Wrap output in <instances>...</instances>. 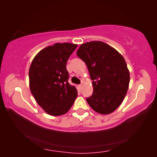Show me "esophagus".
Here are the masks:
<instances>
[{
	"instance_id": "obj_1",
	"label": "esophagus",
	"mask_w": 157,
	"mask_h": 157,
	"mask_svg": "<svg viewBox=\"0 0 157 157\" xmlns=\"http://www.w3.org/2000/svg\"><path fill=\"white\" fill-rule=\"evenodd\" d=\"M78 87H79V89H81L82 88V84L78 85Z\"/></svg>"
}]
</instances>
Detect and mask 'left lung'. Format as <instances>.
Segmentation results:
<instances>
[{
  "label": "left lung",
  "mask_w": 157,
  "mask_h": 157,
  "mask_svg": "<svg viewBox=\"0 0 157 157\" xmlns=\"http://www.w3.org/2000/svg\"><path fill=\"white\" fill-rule=\"evenodd\" d=\"M77 55L86 63L94 87L86 99L93 109L100 114L113 112L123 102L129 84V71L121 53L100 41L79 46Z\"/></svg>",
  "instance_id": "left-lung-1"
}]
</instances>
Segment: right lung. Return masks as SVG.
I'll return each instance as SVG.
<instances>
[{
  "label": "right lung",
  "instance_id": "right-lung-1",
  "mask_svg": "<svg viewBox=\"0 0 157 157\" xmlns=\"http://www.w3.org/2000/svg\"><path fill=\"white\" fill-rule=\"evenodd\" d=\"M78 46L57 43L40 50L29 69V84L39 105L53 116L67 113L78 96L75 86L68 83L66 62Z\"/></svg>",
  "mask_w": 157,
  "mask_h": 157
}]
</instances>
